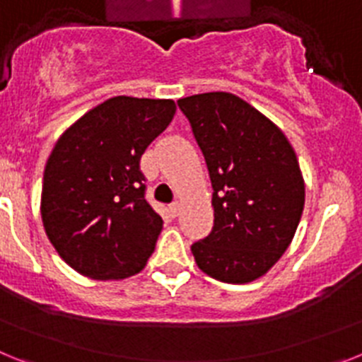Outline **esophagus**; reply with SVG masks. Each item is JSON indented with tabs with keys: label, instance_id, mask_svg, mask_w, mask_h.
Here are the masks:
<instances>
[{
	"label": "esophagus",
	"instance_id": "obj_1",
	"mask_svg": "<svg viewBox=\"0 0 362 362\" xmlns=\"http://www.w3.org/2000/svg\"><path fill=\"white\" fill-rule=\"evenodd\" d=\"M181 209H183V204L179 203V201H175V203H172L170 204V214L172 216H179V214H181Z\"/></svg>",
	"mask_w": 362,
	"mask_h": 362
}]
</instances>
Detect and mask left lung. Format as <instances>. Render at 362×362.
Here are the masks:
<instances>
[{
  "label": "left lung",
  "instance_id": "8db88e82",
  "mask_svg": "<svg viewBox=\"0 0 362 362\" xmlns=\"http://www.w3.org/2000/svg\"><path fill=\"white\" fill-rule=\"evenodd\" d=\"M192 124L212 181L214 228L192 245L199 270L245 284L286 252L305 209L296 150L264 114L230 92L177 101Z\"/></svg>",
  "mask_w": 362,
  "mask_h": 362
}]
</instances>
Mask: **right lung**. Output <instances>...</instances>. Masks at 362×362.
Here are the masks:
<instances>
[{"instance_id":"obj_1","label":"right lung","mask_w":362,"mask_h":362,"mask_svg":"<svg viewBox=\"0 0 362 362\" xmlns=\"http://www.w3.org/2000/svg\"><path fill=\"white\" fill-rule=\"evenodd\" d=\"M174 114L172 99L116 95L57 139L45 165L41 219L81 276L119 281L146 267L163 219L146 203L139 161Z\"/></svg>"}]
</instances>
